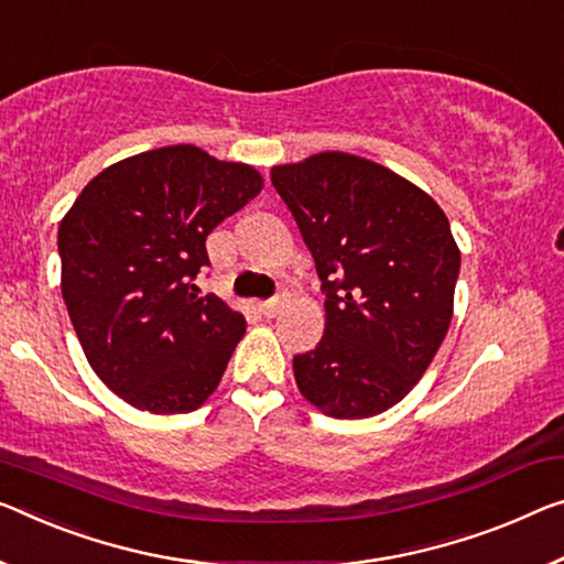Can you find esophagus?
<instances>
[{"label": "esophagus", "mask_w": 564, "mask_h": 564, "mask_svg": "<svg viewBox=\"0 0 564 564\" xmlns=\"http://www.w3.org/2000/svg\"><path fill=\"white\" fill-rule=\"evenodd\" d=\"M284 302H288V294L280 292V294H276V297H272V300L259 302V312H262L264 317H276V315H280V312H282Z\"/></svg>", "instance_id": "1"}]
</instances>
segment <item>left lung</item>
<instances>
[{
  "label": "left lung",
  "instance_id": "8db88e82",
  "mask_svg": "<svg viewBox=\"0 0 564 564\" xmlns=\"http://www.w3.org/2000/svg\"><path fill=\"white\" fill-rule=\"evenodd\" d=\"M325 292V335L294 355L300 393L333 419L403 401L444 343L462 252L446 214L391 169L327 151L272 169Z\"/></svg>",
  "mask_w": 564,
  "mask_h": 564
}]
</instances>
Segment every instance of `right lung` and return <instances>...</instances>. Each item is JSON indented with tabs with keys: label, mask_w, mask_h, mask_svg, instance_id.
I'll use <instances>...</instances> for the list:
<instances>
[{
	"label": "right lung",
	"mask_w": 564,
	"mask_h": 564,
	"mask_svg": "<svg viewBox=\"0 0 564 564\" xmlns=\"http://www.w3.org/2000/svg\"><path fill=\"white\" fill-rule=\"evenodd\" d=\"M262 192L247 163L166 145L100 171L59 221L63 297L85 358L138 411L188 413L209 398L245 315L198 294L206 237Z\"/></svg>",
	"instance_id": "1"
}]
</instances>
